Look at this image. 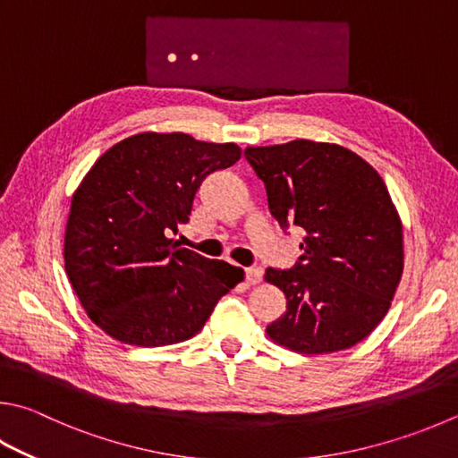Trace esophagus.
<instances>
[{
    "label": "esophagus",
    "mask_w": 458,
    "mask_h": 458,
    "mask_svg": "<svg viewBox=\"0 0 458 458\" xmlns=\"http://www.w3.org/2000/svg\"><path fill=\"white\" fill-rule=\"evenodd\" d=\"M244 274L248 284H258L262 280V268H258V266H250V268L244 270Z\"/></svg>",
    "instance_id": "obj_1"
}]
</instances>
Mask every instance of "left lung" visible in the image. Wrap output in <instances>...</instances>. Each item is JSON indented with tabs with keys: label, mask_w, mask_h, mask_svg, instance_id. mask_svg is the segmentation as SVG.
I'll list each match as a JSON object with an SVG mask.
<instances>
[{
	"label": "left lung",
	"mask_w": 458,
	"mask_h": 458,
	"mask_svg": "<svg viewBox=\"0 0 458 458\" xmlns=\"http://www.w3.org/2000/svg\"><path fill=\"white\" fill-rule=\"evenodd\" d=\"M282 228L306 232L290 270H266L286 294L268 324L276 344L301 354L344 351L385 318L403 276V222L378 172L338 144L293 140L246 148Z\"/></svg>",
	"instance_id": "8db88e82"
}]
</instances>
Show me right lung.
<instances>
[{"mask_svg": "<svg viewBox=\"0 0 458 458\" xmlns=\"http://www.w3.org/2000/svg\"><path fill=\"white\" fill-rule=\"evenodd\" d=\"M242 156L192 136H130L98 157L72 198L65 272L91 322L134 346L192 338L244 270L174 242L208 174Z\"/></svg>", "mask_w": 458, "mask_h": 458, "instance_id": "right-lung-1", "label": "right lung"}]
</instances>
